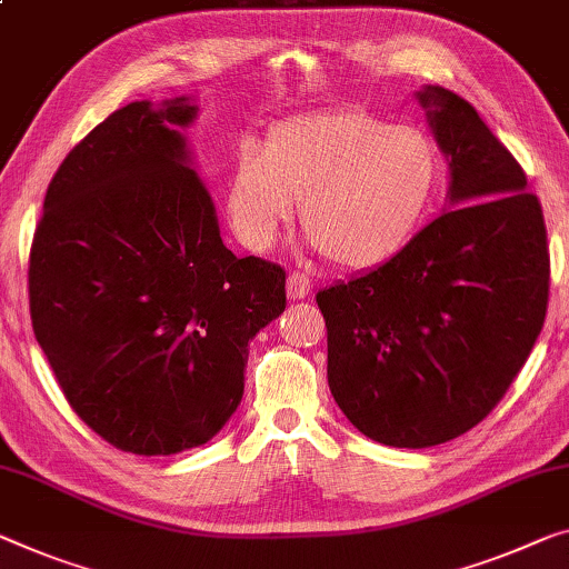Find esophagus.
I'll list each match as a JSON object with an SVG mask.
<instances>
[{"instance_id": "obj_1", "label": "esophagus", "mask_w": 569, "mask_h": 569, "mask_svg": "<svg viewBox=\"0 0 569 569\" xmlns=\"http://www.w3.org/2000/svg\"><path fill=\"white\" fill-rule=\"evenodd\" d=\"M310 290H312V282L308 274L292 272L287 277V295H290V300H302L305 295H310Z\"/></svg>"}]
</instances>
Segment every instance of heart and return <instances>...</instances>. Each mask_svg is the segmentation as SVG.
<instances>
[{"label":"heart","mask_w":569,"mask_h":569,"mask_svg":"<svg viewBox=\"0 0 569 569\" xmlns=\"http://www.w3.org/2000/svg\"><path fill=\"white\" fill-rule=\"evenodd\" d=\"M440 160L432 139L369 111L308 113L279 124L264 152L241 147L229 180L231 229L267 251L302 200L315 247L346 269H369L412 239Z\"/></svg>","instance_id":"b5f03b06"}]
</instances>
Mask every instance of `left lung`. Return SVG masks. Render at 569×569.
<instances>
[{
  "label": "left lung",
  "instance_id": "1",
  "mask_svg": "<svg viewBox=\"0 0 569 569\" xmlns=\"http://www.w3.org/2000/svg\"><path fill=\"white\" fill-rule=\"evenodd\" d=\"M419 103L450 162V211L381 267L315 295L330 395L358 432L432 448L493 412L537 343L549 247L527 174L458 93Z\"/></svg>",
  "mask_w": 569,
  "mask_h": 569
}]
</instances>
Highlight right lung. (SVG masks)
I'll return each instance as SVG.
<instances>
[{
	"mask_svg": "<svg viewBox=\"0 0 569 569\" xmlns=\"http://www.w3.org/2000/svg\"><path fill=\"white\" fill-rule=\"evenodd\" d=\"M198 109L127 103L52 174L30 249L34 338L73 412L117 450L172 456L229 422L284 269L236 259L188 168Z\"/></svg>",
	"mask_w": 569,
	"mask_h": 569,
	"instance_id": "add662e5",
	"label": "right lung"
}]
</instances>
